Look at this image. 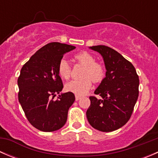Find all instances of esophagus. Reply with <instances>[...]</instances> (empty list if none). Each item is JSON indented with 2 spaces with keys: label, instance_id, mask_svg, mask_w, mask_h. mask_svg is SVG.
I'll use <instances>...</instances> for the list:
<instances>
[{
  "label": "esophagus",
  "instance_id": "1",
  "mask_svg": "<svg viewBox=\"0 0 158 158\" xmlns=\"http://www.w3.org/2000/svg\"><path fill=\"white\" fill-rule=\"evenodd\" d=\"M80 98H81L80 96H79V95H76V101H79Z\"/></svg>",
  "mask_w": 158,
  "mask_h": 158
}]
</instances>
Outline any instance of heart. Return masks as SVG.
I'll use <instances>...</instances> for the list:
<instances>
[{"mask_svg": "<svg viewBox=\"0 0 158 158\" xmlns=\"http://www.w3.org/2000/svg\"><path fill=\"white\" fill-rule=\"evenodd\" d=\"M75 60L84 66L81 79L72 80L66 84V90L77 95H83L92 86V80L99 82L104 79L106 70L104 66L95 62L93 56L87 52H82L75 56ZM58 74L62 79H68L71 75V67L69 63L62 59L58 64Z\"/></svg>", "mask_w": 158, "mask_h": 158, "instance_id": "1", "label": "heart"}]
</instances>
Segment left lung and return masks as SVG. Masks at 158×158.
Listing matches in <instances>:
<instances>
[{
  "label": "left lung",
  "mask_w": 158,
  "mask_h": 158,
  "mask_svg": "<svg viewBox=\"0 0 158 158\" xmlns=\"http://www.w3.org/2000/svg\"><path fill=\"white\" fill-rule=\"evenodd\" d=\"M91 49L99 52L106 66V77L90 96L86 117L91 126L103 132L122 128L128 122L138 97L139 79L133 65L119 52L103 45Z\"/></svg>",
  "instance_id": "left-lung-1"
}]
</instances>
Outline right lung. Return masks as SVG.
<instances>
[{"label":"right lung","mask_w":158,"mask_h":158,"mask_svg":"<svg viewBox=\"0 0 158 158\" xmlns=\"http://www.w3.org/2000/svg\"><path fill=\"white\" fill-rule=\"evenodd\" d=\"M74 46L52 42L36 51L20 70L17 79L18 99L27 118L42 131L61 128L67 120L68 111L75 101L73 92L59 95L63 88L58 64Z\"/></svg>","instance_id":"right-lung-1"}]
</instances>
